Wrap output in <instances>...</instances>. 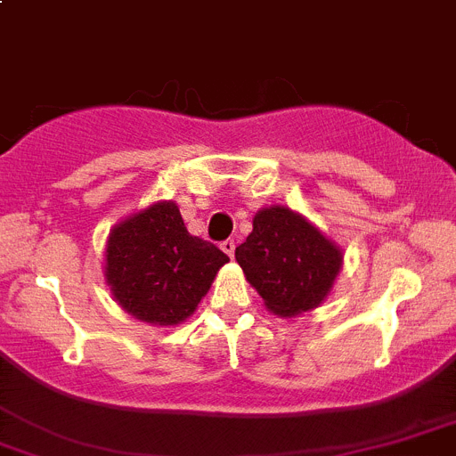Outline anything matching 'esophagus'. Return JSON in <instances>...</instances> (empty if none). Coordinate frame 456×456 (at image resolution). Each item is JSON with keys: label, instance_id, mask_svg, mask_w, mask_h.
I'll use <instances>...</instances> for the list:
<instances>
[{"label": "esophagus", "instance_id": "1", "mask_svg": "<svg viewBox=\"0 0 456 456\" xmlns=\"http://www.w3.org/2000/svg\"><path fill=\"white\" fill-rule=\"evenodd\" d=\"M221 250H224V253L228 255V257H235V241L225 240L224 244H221Z\"/></svg>", "mask_w": 456, "mask_h": 456}]
</instances>
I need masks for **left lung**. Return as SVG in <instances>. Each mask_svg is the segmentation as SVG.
<instances>
[{"mask_svg":"<svg viewBox=\"0 0 456 456\" xmlns=\"http://www.w3.org/2000/svg\"><path fill=\"white\" fill-rule=\"evenodd\" d=\"M248 284L277 318H297L327 300L342 268V248L286 206L255 212L253 232L235 250Z\"/></svg>","mask_w":456,"mask_h":456,"instance_id":"1","label":"left lung"}]
</instances>
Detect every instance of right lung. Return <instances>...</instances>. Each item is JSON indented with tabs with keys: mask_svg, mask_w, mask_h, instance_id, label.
Wrapping results in <instances>:
<instances>
[{
	"mask_svg": "<svg viewBox=\"0 0 456 456\" xmlns=\"http://www.w3.org/2000/svg\"><path fill=\"white\" fill-rule=\"evenodd\" d=\"M228 255L190 235L175 201L125 216L107 237L105 281L141 322L176 327L197 311Z\"/></svg>",
	"mask_w": 456,
	"mask_h": 456,
	"instance_id": "right-lung-1",
	"label": "right lung"
}]
</instances>
